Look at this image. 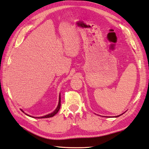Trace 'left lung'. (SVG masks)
<instances>
[{"mask_svg": "<svg viewBox=\"0 0 149 149\" xmlns=\"http://www.w3.org/2000/svg\"><path fill=\"white\" fill-rule=\"evenodd\" d=\"M122 114H123V113H121V114H120V115H119V116H116V118H117V117H118V116H120L121 115H122Z\"/></svg>", "mask_w": 149, "mask_h": 149, "instance_id": "left-lung-1", "label": "left lung"}]
</instances>
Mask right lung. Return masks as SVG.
Here are the masks:
<instances>
[{
  "mask_svg": "<svg viewBox=\"0 0 149 149\" xmlns=\"http://www.w3.org/2000/svg\"><path fill=\"white\" fill-rule=\"evenodd\" d=\"M60 107H61V94H59V103H58V105H57V108H56V109H55V110H54V111L53 112L49 113V114H47V115L44 116H41V117H33V116H30V115L27 114V113H26L24 111H23V110H22V109H20V110H21L22 112H24V113H25V114H26L27 116H30V117H31V118H38V119H39V118H48L53 117V116H54L55 114H56V113H57L58 112H59V109H60Z\"/></svg>",
  "mask_w": 149,
  "mask_h": 149,
  "instance_id": "obj_1",
  "label": "right lung"
}]
</instances>
